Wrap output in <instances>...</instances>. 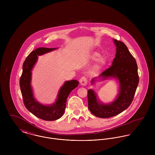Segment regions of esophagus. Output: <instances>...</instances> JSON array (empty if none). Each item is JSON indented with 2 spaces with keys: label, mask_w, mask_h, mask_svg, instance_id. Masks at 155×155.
<instances>
[{
  "label": "esophagus",
  "mask_w": 155,
  "mask_h": 155,
  "mask_svg": "<svg viewBox=\"0 0 155 155\" xmlns=\"http://www.w3.org/2000/svg\"><path fill=\"white\" fill-rule=\"evenodd\" d=\"M79 82H80V84L82 86H86L88 84V81H87V79L85 77L83 76L82 77L80 80H79Z\"/></svg>",
  "instance_id": "1"
}]
</instances>
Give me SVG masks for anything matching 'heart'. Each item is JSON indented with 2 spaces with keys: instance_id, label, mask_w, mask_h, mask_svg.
I'll use <instances>...</instances> for the list:
<instances>
[{
  "instance_id": "1",
  "label": "heart",
  "mask_w": 155,
  "mask_h": 155,
  "mask_svg": "<svg viewBox=\"0 0 155 155\" xmlns=\"http://www.w3.org/2000/svg\"><path fill=\"white\" fill-rule=\"evenodd\" d=\"M91 58L93 61H97V64L95 66V69L97 70H101L106 65L107 60L104 57L101 56L100 52L94 51L92 52L90 56Z\"/></svg>"
}]
</instances>
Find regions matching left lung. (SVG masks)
Here are the masks:
<instances>
[{
	"mask_svg": "<svg viewBox=\"0 0 155 155\" xmlns=\"http://www.w3.org/2000/svg\"><path fill=\"white\" fill-rule=\"evenodd\" d=\"M116 48V53L112 66L103 71L91 82L109 79H116L119 84V91L114 100L109 103H104L97 98L93 89L88 91V109L95 116L108 118L114 116L126 110L131 104L138 85V67L135 58L123 42L113 39Z\"/></svg>",
	"mask_w": 155,
	"mask_h": 155,
	"instance_id": "obj_1",
	"label": "left lung"
}]
</instances>
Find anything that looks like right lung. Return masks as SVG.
I'll list each match as a JSON object with an SVG mask.
<instances>
[{"instance_id": "1", "label": "right lung", "mask_w": 155, "mask_h": 155, "mask_svg": "<svg viewBox=\"0 0 155 155\" xmlns=\"http://www.w3.org/2000/svg\"><path fill=\"white\" fill-rule=\"evenodd\" d=\"M57 49V48H39L32 51L23 63L22 75L20 80V86L25 107L36 117L48 121L57 120L64 114L67 97L71 91L76 88L79 84V82L76 80L66 81L60 89L55 101L51 105L43 104L35 98L31 82L32 70L38 60V56Z\"/></svg>"}]
</instances>
